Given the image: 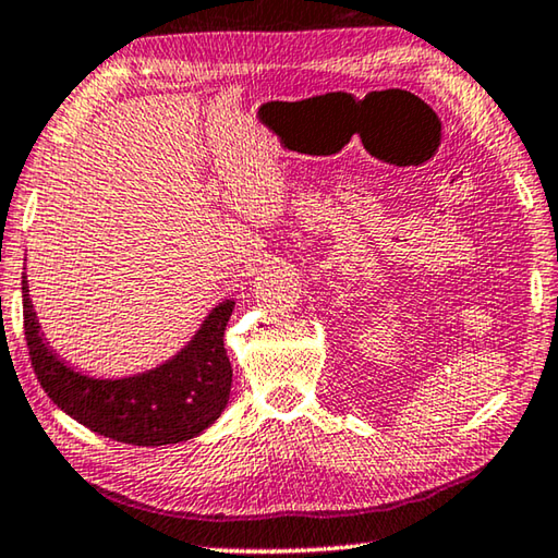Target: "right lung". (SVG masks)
Segmentation results:
<instances>
[{
	"label": "right lung",
	"mask_w": 558,
	"mask_h": 558,
	"mask_svg": "<svg viewBox=\"0 0 558 558\" xmlns=\"http://www.w3.org/2000/svg\"><path fill=\"white\" fill-rule=\"evenodd\" d=\"M235 300L228 298L206 315L196 335L146 373L94 377L66 365L47 342L22 276L24 338L34 373L61 412L96 435L134 447L179 445L198 437L226 410L233 367L223 332Z\"/></svg>",
	"instance_id": "obj_1"
}]
</instances>
